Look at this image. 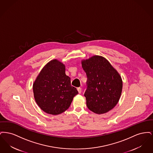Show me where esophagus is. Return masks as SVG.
Listing matches in <instances>:
<instances>
[{
  "instance_id": "34e87169",
  "label": "esophagus",
  "mask_w": 153,
  "mask_h": 153,
  "mask_svg": "<svg viewBox=\"0 0 153 153\" xmlns=\"http://www.w3.org/2000/svg\"><path fill=\"white\" fill-rule=\"evenodd\" d=\"M77 91H78V92H79V94H81V92H82V89H81V88H77Z\"/></svg>"
}]
</instances>
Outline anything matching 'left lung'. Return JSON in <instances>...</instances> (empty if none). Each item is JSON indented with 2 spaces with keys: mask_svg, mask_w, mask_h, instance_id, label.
<instances>
[{
  "mask_svg": "<svg viewBox=\"0 0 153 153\" xmlns=\"http://www.w3.org/2000/svg\"><path fill=\"white\" fill-rule=\"evenodd\" d=\"M87 76L84 94L88 108L97 114L113 109L119 102L123 88L122 77L109 61L100 56L81 61Z\"/></svg>",
  "mask_w": 153,
  "mask_h": 153,
  "instance_id": "left-lung-1",
  "label": "left lung"
}]
</instances>
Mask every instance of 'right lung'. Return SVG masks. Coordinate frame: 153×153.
<instances>
[{
    "mask_svg": "<svg viewBox=\"0 0 153 153\" xmlns=\"http://www.w3.org/2000/svg\"><path fill=\"white\" fill-rule=\"evenodd\" d=\"M37 105L45 112L57 115L68 109L78 91L65 74V65L57 59L48 62L33 85Z\"/></svg>",
    "mask_w": 153,
    "mask_h": 153,
    "instance_id": "right-lung-1",
    "label": "right lung"
}]
</instances>
